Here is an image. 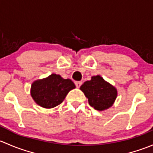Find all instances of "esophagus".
I'll list each match as a JSON object with an SVG mask.
<instances>
[{
	"instance_id": "34e87169",
	"label": "esophagus",
	"mask_w": 153,
	"mask_h": 153,
	"mask_svg": "<svg viewBox=\"0 0 153 153\" xmlns=\"http://www.w3.org/2000/svg\"><path fill=\"white\" fill-rule=\"evenodd\" d=\"M75 84L77 88H79L80 86H81V84H82V82H81V81H75Z\"/></svg>"
}]
</instances>
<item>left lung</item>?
<instances>
[{
	"instance_id": "left-lung-1",
	"label": "left lung",
	"mask_w": 153,
	"mask_h": 153,
	"mask_svg": "<svg viewBox=\"0 0 153 153\" xmlns=\"http://www.w3.org/2000/svg\"><path fill=\"white\" fill-rule=\"evenodd\" d=\"M80 89L88 98L89 105L98 111L106 110L113 105L118 96L116 88L101 75H95L86 81Z\"/></svg>"
}]
</instances>
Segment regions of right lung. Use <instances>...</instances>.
Segmentation results:
<instances>
[{
    "label": "right lung",
    "mask_w": 153,
    "mask_h": 153,
    "mask_svg": "<svg viewBox=\"0 0 153 153\" xmlns=\"http://www.w3.org/2000/svg\"><path fill=\"white\" fill-rule=\"evenodd\" d=\"M75 85L70 79H64L60 75L52 73L47 78L33 81L30 94L38 105L52 109L64 101L69 92Z\"/></svg>",
    "instance_id": "obj_1"
}]
</instances>
